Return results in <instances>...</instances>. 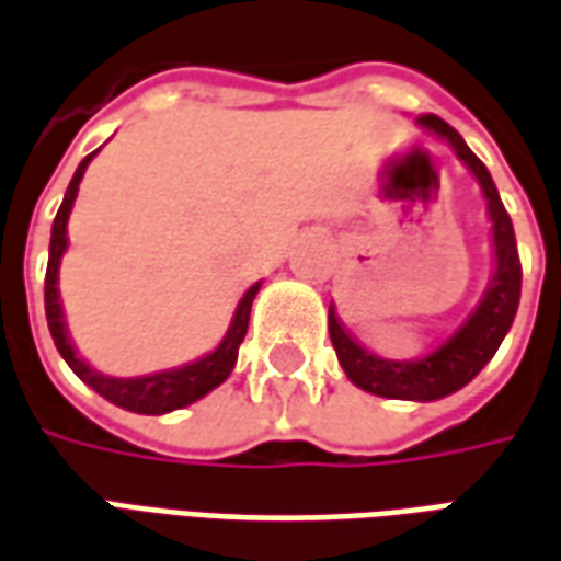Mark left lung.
<instances>
[{
	"label": "left lung",
	"mask_w": 561,
	"mask_h": 561,
	"mask_svg": "<svg viewBox=\"0 0 561 561\" xmlns=\"http://www.w3.org/2000/svg\"><path fill=\"white\" fill-rule=\"evenodd\" d=\"M419 125L436 137L449 142L455 156L461 158L467 170L477 176L485 195L489 219H492V243H494V274L492 284L482 293L480 305L467 314V320L443 339L434 351L412 357V360H388L351 339L345 327L335 318V308L330 305V339L345 376L363 388V391L388 397V400H415L431 403L439 397L461 391L467 381L480 376V369L492 360L494 351L501 347L507 335L510 323L519 308V289H523V265L516 250V234L510 214L501 204V195L492 183V173L485 170L480 158L470 152V146L461 140V134L449 127L436 115H419Z\"/></svg>",
	"instance_id": "8db88e82"
}]
</instances>
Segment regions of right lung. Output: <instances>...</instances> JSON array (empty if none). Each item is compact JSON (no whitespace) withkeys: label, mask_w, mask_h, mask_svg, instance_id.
Segmentation results:
<instances>
[{"label":"right lung","mask_w":561,"mask_h":561,"mask_svg":"<svg viewBox=\"0 0 561 561\" xmlns=\"http://www.w3.org/2000/svg\"><path fill=\"white\" fill-rule=\"evenodd\" d=\"M96 152L84 158L69 183L64 204L54 216L51 226V250H48V272H45V314H48V330L60 357L69 363V369L88 385L94 388L103 400L122 405L127 412H137V415H164L173 409H183V405L195 403L201 397L219 388L226 378L231 376L234 363H238V347H241L243 335H247V323H250V308L262 284H253L241 296V302L234 308V318H231L229 330L222 335V342L204 354L198 360L183 363V366H173V369H161V373H149V376L137 378H112L96 373L91 363H84L79 357V351L72 347L67 335V320H64V308H60V289H57V274H60V259L67 253V222L72 214V204L79 195V183L84 176V170L91 164V158Z\"/></svg>","instance_id":"add662e5"}]
</instances>
